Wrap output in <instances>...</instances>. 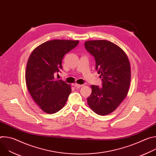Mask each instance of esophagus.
Listing matches in <instances>:
<instances>
[{
	"instance_id": "34e87169",
	"label": "esophagus",
	"mask_w": 156,
	"mask_h": 156,
	"mask_svg": "<svg viewBox=\"0 0 156 156\" xmlns=\"http://www.w3.org/2000/svg\"><path fill=\"white\" fill-rule=\"evenodd\" d=\"M74 86H75L76 87H78V88H80V87H82L83 85V84H80L75 83V84H74Z\"/></svg>"
}]
</instances>
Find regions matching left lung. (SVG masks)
Returning <instances> with one entry per match:
<instances>
[{"label": "left lung", "mask_w": 156, "mask_h": 156, "mask_svg": "<svg viewBox=\"0 0 156 156\" xmlns=\"http://www.w3.org/2000/svg\"><path fill=\"white\" fill-rule=\"evenodd\" d=\"M84 47L94 57L96 69L102 78V87L91 86L87 105L96 114L106 115L113 112L127 96L131 81L129 61L119 46L108 41H87Z\"/></svg>", "instance_id": "left-lung-1"}]
</instances>
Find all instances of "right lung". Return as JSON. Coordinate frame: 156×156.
Returning <instances> with one entry per match:
<instances>
[{"label": "right lung", "mask_w": 156, "mask_h": 156, "mask_svg": "<svg viewBox=\"0 0 156 156\" xmlns=\"http://www.w3.org/2000/svg\"><path fill=\"white\" fill-rule=\"evenodd\" d=\"M79 41L54 39L41 44L31 52L26 68L28 90L44 112L56 113L62 109L72 92L71 86L55 78L62 69L65 54L74 49Z\"/></svg>", "instance_id": "add662e5"}]
</instances>
